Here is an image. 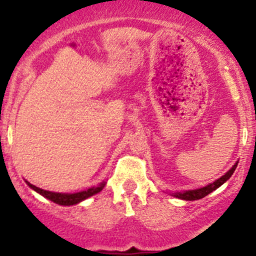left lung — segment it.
Returning a JSON list of instances; mask_svg holds the SVG:
<instances>
[{"label":"left lung","mask_w":256,"mask_h":256,"mask_svg":"<svg viewBox=\"0 0 256 256\" xmlns=\"http://www.w3.org/2000/svg\"><path fill=\"white\" fill-rule=\"evenodd\" d=\"M236 166H238V162H236V164H233V167H232V168L229 170V171L226 172V174H224L220 178L216 180L213 183H209V184L204 186V187L197 188V190H180V192H178V190H177V192L170 193V194H172V196H174V197L180 198V200H202V198H204L206 196H208L209 193H212V192H213V190H216V188L220 187L222 184H224V183H226V180H228L229 178L232 177V174H234V171H236Z\"/></svg>","instance_id":"left-lung-1"}]
</instances>
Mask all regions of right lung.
<instances>
[{"label": "right lung", "mask_w": 256, "mask_h": 256, "mask_svg": "<svg viewBox=\"0 0 256 256\" xmlns=\"http://www.w3.org/2000/svg\"><path fill=\"white\" fill-rule=\"evenodd\" d=\"M26 183H27V186L30 188V190H33L34 192L40 193V196H43L44 198H47V200H52V202L56 203V204H59V206L78 204V203L88 200V198L92 197V196L102 192V188H104L105 184H106V182L104 180V182H102L99 186H96V187H90V188H88V190H80V192H76V193H59V192H52V190H42V188H40V187H37V186L30 183L28 180H26Z\"/></svg>", "instance_id": "1"}]
</instances>
